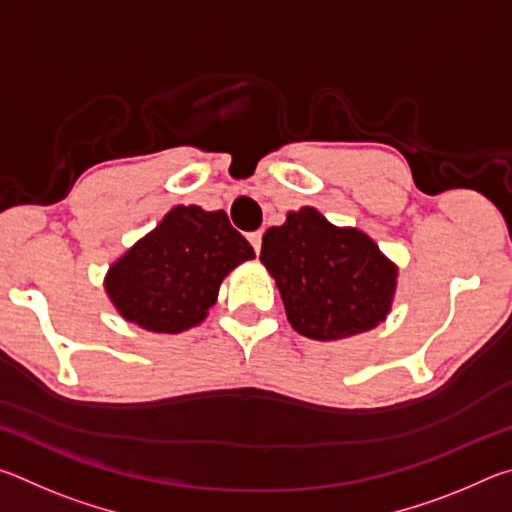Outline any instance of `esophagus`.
I'll return each instance as SVG.
<instances>
[{"mask_svg":"<svg viewBox=\"0 0 512 512\" xmlns=\"http://www.w3.org/2000/svg\"><path fill=\"white\" fill-rule=\"evenodd\" d=\"M248 241H250V244H253L255 253H259V250H262V230L250 232V235H248Z\"/></svg>","mask_w":512,"mask_h":512,"instance_id":"obj_1","label":"esophagus"}]
</instances>
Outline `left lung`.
Masks as SVG:
<instances>
[{
	"instance_id": "left-lung-1",
	"label": "left lung",
	"mask_w": 512,
	"mask_h": 512,
	"mask_svg": "<svg viewBox=\"0 0 512 512\" xmlns=\"http://www.w3.org/2000/svg\"><path fill=\"white\" fill-rule=\"evenodd\" d=\"M259 259L275 277L291 327L309 339L370 332L391 309L397 268L370 237L336 228L314 207L268 228Z\"/></svg>"
}]
</instances>
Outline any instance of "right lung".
Listing matches in <instances>:
<instances>
[{
    "label": "right lung",
    "instance_id": "1",
    "mask_svg": "<svg viewBox=\"0 0 512 512\" xmlns=\"http://www.w3.org/2000/svg\"><path fill=\"white\" fill-rule=\"evenodd\" d=\"M255 250L228 214L178 205L112 264L106 291L119 314L149 332L178 334L205 318L221 280Z\"/></svg>",
    "mask_w": 512,
    "mask_h": 512
}]
</instances>
